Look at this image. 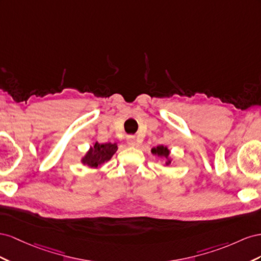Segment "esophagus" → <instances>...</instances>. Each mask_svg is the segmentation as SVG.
Instances as JSON below:
<instances>
[{
	"mask_svg": "<svg viewBox=\"0 0 261 261\" xmlns=\"http://www.w3.org/2000/svg\"><path fill=\"white\" fill-rule=\"evenodd\" d=\"M126 144H128L129 146H136L137 145L136 138H133V137L128 138V140H126Z\"/></svg>",
	"mask_w": 261,
	"mask_h": 261,
	"instance_id": "esophagus-1",
	"label": "esophagus"
}]
</instances>
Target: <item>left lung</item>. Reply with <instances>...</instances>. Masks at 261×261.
<instances>
[{
    "instance_id": "1",
    "label": "left lung",
    "mask_w": 261,
    "mask_h": 261,
    "mask_svg": "<svg viewBox=\"0 0 261 261\" xmlns=\"http://www.w3.org/2000/svg\"><path fill=\"white\" fill-rule=\"evenodd\" d=\"M151 153L153 155L159 156V158H161V159L165 160V165L166 166H169L170 164L173 163V158H172V155H170V150L166 145L165 146L159 145L156 147H153L151 150Z\"/></svg>"
}]
</instances>
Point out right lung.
I'll return each instance as SVG.
<instances>
[{"label": "right lung", "mask_w": 261, "mask_h": 261, "mask_svg": "<svg viewBox=\"0 0 261 261\" xmlns=\"http://www.w3.org/2000/svg\"><path fill=\"white\" fill-rule=\"evenodd\" d=\"M118 150L117 143H99L98 141L89 146L88 151L82 156L81 163L89 168H98L111 160Z\"/></svg>", "instance_id": "right-lung-1"}]
</instances>
